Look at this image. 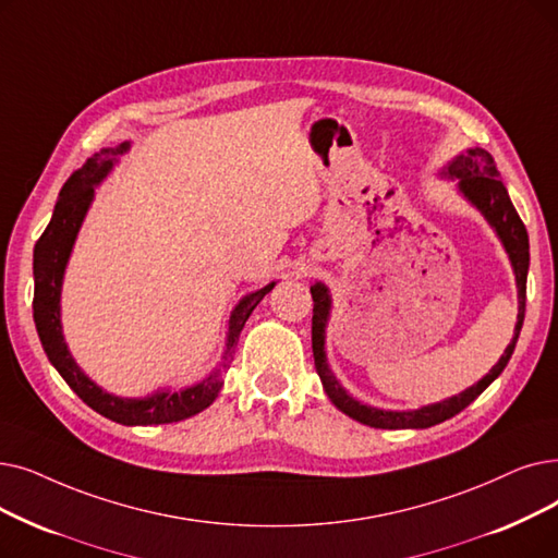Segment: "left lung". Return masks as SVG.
<instances>
[{
    "label": "left lung",
    "instance_id": "8db88e82",
    "mask_svg": "<svg viewBox=\"0 0 558 558\" xmlns=\"http://www.w3.org/2000/svg\"><path fill=\"white\" fill-rule=\"evenodd\" d=\"M447 175L458 178L460 191L465 193L468 201H472L490 226L497 230L499 239L504 241V248L508 251V257L513 262L515 269V280H518V296H520V310H518V324H515V337L511 339V344L506 347L504 355L499 357L497 365L490 369L488 376H483L476 385H472L470 390L460 392L442 403H433L420 410H410V413H392V410H378L362 405L360 401L351 399L342 385L335 380L326 365V353H324V330L328 322V310H330V299H328V289L317 282L310 287L312 292V351H314V365H317L319 378L324 383V390L328 399L347 413L349 417L357 420L360 424H367L374 428H428L440 424L445 420H451L458 415L460 410L468 408L486 387L504 372L508 365V360L513 355L515 342L522 330L524 322V301H526V271H529V236L522 219L518 216L511 198H508V191L504 182L499 180L497 163L488 150H468L465 155L456 157V161L447 168Z\"/></svg>",
    "mask_w": 558,
    "mask_h": 558
}]
</instances>
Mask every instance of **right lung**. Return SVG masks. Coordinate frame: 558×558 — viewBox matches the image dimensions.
Returning a JSON list of instances; mask_svg holds the SVG:
<instances>
[{"label":"right lung","mask_w":558,"mask_h":558,"mask_svg":"<svg viewBox=\"0 0 558 558\" xmlns=\"http://www.w3.org/2000/svg\"><path fill=\"white\" fill-rule=\"evenodd\" d=\"M128 148L130 143H120L118 148H105L100 153H95L63 184L54 214H52V221L45 228L34 248V280H36L34 322H36V330L47 357H50V362L63 376V380L77 392V397L86 405L95 410V413H100L107 420L125 424V426L171 424V422H180L201 413V410H205L216 399V395H219L223 385L221 374L230 369V362L234 360V347L239 342L241 328H244L251 312L257 307V303L266 294L271 292L276 282L266 284L259 289V292L239 301V305L234 307L230 317L223 360L219 362V369H214L203 383L186 387L182 392H157L145 399L111 397L102 392L98 385L90 383L84 376V372L75 365V360L70 357L68 347L63 342L61 312H59L61 282H63V271H65L72 244H75L77 230L93 201V189L111 171L116 157L123 155Z\"/></svg>","instance_id":"obj_1"}]
</instances>
